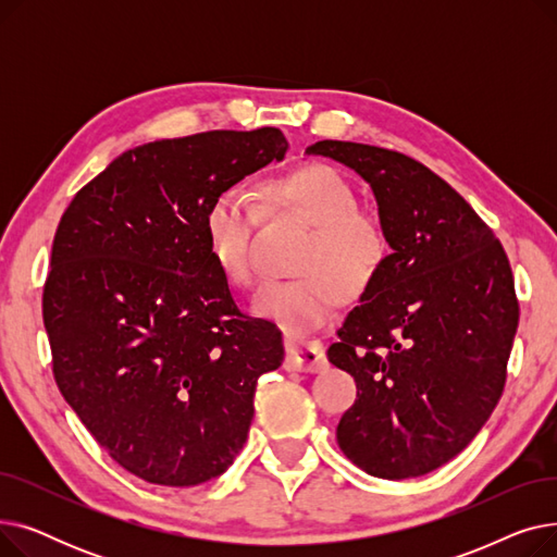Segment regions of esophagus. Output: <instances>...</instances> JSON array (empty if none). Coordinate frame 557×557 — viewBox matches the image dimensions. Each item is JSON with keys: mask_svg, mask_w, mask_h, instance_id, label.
<instances>
[{"mask_svg": "<svg viewBox=\"0 0 557 557\" xmlns=\"http://www.w3.org/2000/svg\"><path fill=\"white\" fill-rule=\"evenodd\" d=\"M286 359L284 368L298 370V372H318L325 366V347L320 341H298V338H286Z\"/></svg>", "mask_w": 557, "mask_h": 557, "instance_id": "obj_1", "label": "esophagus"}]
</instances>
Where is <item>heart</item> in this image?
I'll return each mask as SVG.
<instances>
[{"label":"heart","mask_w":557,"mask_h":557,"mask_svg":"<svg viewBox=\"0 0 557 557\" xmlns=\"http://www.w3.org/2000/svg\"><path fill=\"white\" fill-rule=\"evenodd\" d=\"M261 208L309 225L296 257L302 275L267 284L252 305L257 315L273 320L288 338L323 327L341 296H363L386 267L391 242L384 223L359 210L355 187L330 164H307L269 178L261 185ZM257 221V202L239 187L216 194L205 214L208 252L234 286L255 282Z\"/></svg>","instance_id":"obj_1"}]
</instances>
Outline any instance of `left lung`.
I'll return each instance as SVG.
<instances>
[{"label":"left lung","mask_w":557,"mask_h":557,"mask_svg":"<svg viewBox=\"0 0 557 557\" xmlns=\"http://www.w3.org/2000/svg\"><path fill=\"white\" fill-rule=\"evenodd\" d=\"M307 156L361 175L393 248L327 349L357 382L338 447L379 479L429 474L474 441L502 399L519 325L508 255L470 202L413 158L338 139Z\"/></svg>","instance_id":"left-lung-1"}]
</instances>
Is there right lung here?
I'll use <instances>...</instances> for the list:
<instances>
[{
  "mask_svg": "<svg viewBox=\"0 0 557 557\" xmlns=\"http://www.w3.org/2000/svg\"><path fill=\"white\" fill-rule=\"evenodd\" d=\"M280 128L149 141L70 202L42 320L53 379L126 472L169 487L223 474L242 451L282 332L242 313L205 242L216 194L284 160Z\"/></svg>",
  "mask_w": 557,
  "mask_h": 557,
  "instance_id": "add662e5",
  "label": "right lung"
}]
</instances>
